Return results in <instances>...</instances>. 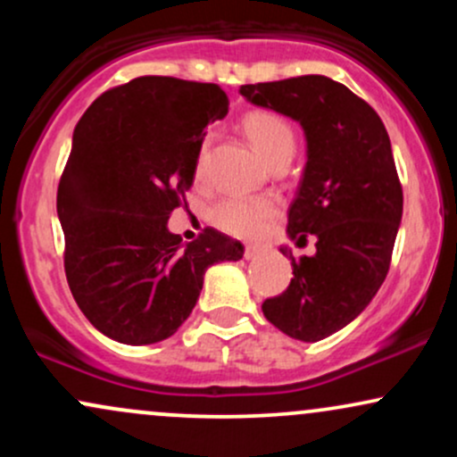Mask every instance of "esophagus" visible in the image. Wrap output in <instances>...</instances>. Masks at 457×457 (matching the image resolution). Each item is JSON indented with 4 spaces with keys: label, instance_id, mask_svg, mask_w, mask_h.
I'll list each match as a JSON object with an SVG mask.
<instances>
[{
    "label": "esophagus",
    "instance_id": "1",
    "mask_svg": "<svg viewBox=\"0 0 457 457\" xmlns=\"http://www.w3.org/2000/svg\"><path fill=\"white\" fill-rule=\"evenodd\" d=\"M262 251H264V245H249V246H246V249H245V258H246V260L258 258Z\"/></svg>",
    "mask_w": 457,
    "mask_h": 457
}]
</instances>
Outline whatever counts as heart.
<instances>
[{"mask_svg": "<svg viewBox=\"0 0 457 457\" xmlns=\"http://www.w3.org/2000/svg\"><path fill=\"white\" fill-rule=\"evenodd\" d=\"M243 129L255 150L269 162L277 156L295 152V130L281 115L272 112H251L243 118ZM206 154L208 144L204 141L195 161L197 176L204 174ZM275 212L277 202L272 197H228L212 208L211 219L225 234H232L236 238H255L264 232Z\"/></svg>", "mask_w": 457, "mask_h": 457, "instance_id": "1", "label": "heart"}]
</instances>
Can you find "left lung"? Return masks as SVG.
I'll return each instance as SVG.
<instances>
[{
	"label": "left lung",
	"instance_id": "8db88e82",
	"mask_svg": "<svg viewBox=\"0 0 457 457\" xmlns=\"http://www.w3.org/2000/svg\"><path fill=\"white\" fill-rule=\"evenodd\" d=\"M251 104L301 124L307 162L287 211V238H316V253L292 260L283 295L262 312L301 342L348 327L370 305L389 272L403 195L391 141L378 113L342 83L322 75L240 86Z\"/></svg>",
	"mask_w": 457,
	"mask_h": 457
}]
</instances>
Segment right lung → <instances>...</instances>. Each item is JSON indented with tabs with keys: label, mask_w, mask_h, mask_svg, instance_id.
I'll return each mask as SVG.
<instances>
[{
	"label": "right lung",
	"mask_w": 457,
	"mask_h": 457,
	"mask_svg": "<svg viewBox=\"0 0 457 457\" xmlns=\"http://www.w3.org/2000/svg\"><path fill=\"white\" fill-rule=\"evenodd\" d=\"M225 115L217 83L139 77L79 120L57 187L64 269L83 316L113 342L171 337L206 270L243 258L245 246L217 229L185 245L167 228L193 185L206 127Z\"/></svg>",
	"instance_id": "add662e5"
}]
</instances>
